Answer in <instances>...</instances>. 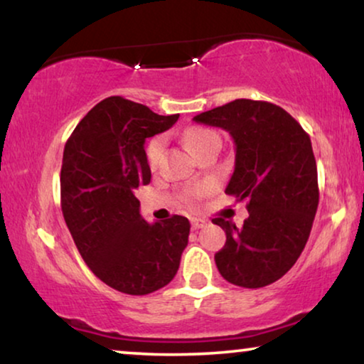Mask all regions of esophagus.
I'll return each instance as SVG.
<instances>
[{"mask_svg":"<svg viewBox=\"0 0 364 364\" xmlns=\"http://www.w3.org/2000/svg\"><path fill=\"white\" fill-rule=\"evenodd\" d=\"M205 225H207V220H203V218H192L193 230H198V228H203Z\"/></svg>","mask_w":364,"mask_h":364,"instance_id":"obj_1","label":"esophagus"}]
</instances>
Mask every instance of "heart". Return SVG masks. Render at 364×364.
<instances>
[{
	"label": "heart",
	"mask_w": 364,
	"mask_h": 364,
	"mask_svg": "<svg viewBox=\"0 0 364 364\" xmlns=\"http://www.w3.org/2000/svg\"><path fill=\"white\" fill-rule=\"evenodd\" d=\"M186 144L188 146V149L196 154L203 151V149L210 146L213 142H220V136H218L217 132L210 131V129H203V127H192L188 129L186 132ZM162 149H164V139L162 137H156L152 139L151 144L147 146V162L151 167H156L159 164V159L162 156ZM203 192L202 187L196 188V191H192L188 193V200H193V198H197L200 193Z\"/></svg>",
	"instance_id": "1"
}]
</instances>
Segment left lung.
Segmentation results:
<instances>
[{"label": "left lung", "instance_id": "8db88e82", "mask_svg": "<svg viewBox=\"0 0 364 364\" xmlns=\"http://www.w3.org/2000/svg\"><path fill=\"white\" fill-rule=\"evenodd\" d=\"M193 121L233 137L235 171L225 193L248 208L242 228L222 217L212 220L227 235L215 253L218 272L243 288L280 280L301 255L320 200L310 136L285 109L252 99H235Z\"/></svg>", "mask_w": 364, "mask_h": 364}]
</instances>
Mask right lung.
I'll list each match as a JSON object with an SVG mask.
<instances>
[{"label":"right lung","instance_id":"right-lung-1","mask_svg":"<svg viewBox=\"0 0 364 364\" xmlns=\"http://www.w3.org/2000/svg\"><path fill=\"white\" fill-rule=\"evenodd\" d=\"M178 114L159 116L121 96L96 104L63 154L61 208L79 253L99 280L127 295H149L176 277L191 223L172 215L147 223L136 191L151 182L147 137Z\"/></svg>","mask_w":364,"mask_h":364}]
</instances>
